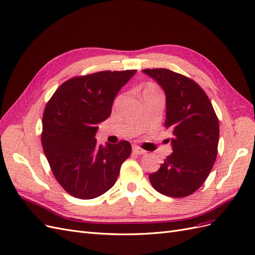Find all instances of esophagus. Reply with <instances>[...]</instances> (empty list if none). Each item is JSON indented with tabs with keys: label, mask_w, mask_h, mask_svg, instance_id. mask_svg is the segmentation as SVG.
Segmentation results:
<instances>
[{
	"label": "esophagus",
	"mask_w": 255,
	"mask_h": 255,
	"mask_svg": "<svg viewBox=\"0 0 255 255\" xmlns=\"http://www.w3.org/2000/svg\"><path fill=\"white\" fill-rule=\"evenodd\" d=\"M133 152L135 154H138V155H141V154L145 153V151L143 149H141L140 146H138V145H133Z\"/></svg>",
	"instance_id": "34e87169"
}]
</instances>
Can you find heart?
<instances>
[{"label": "heart", "instance_id": "obj_1", "mask_svg": "<svg viewBox=\"0 0 255 255\" xmlns=\"http://www.w3.org/2000/svg\"><path fill=\"white\" fill-rule=\"evenodd\" d=\"M153 94H160L158 88L156 86H154L152 84H149L148 86H146L142 92V96L143 95H153Z\"/></svg>", "mask_w": 255, "mask_h": 255}]
</instances>
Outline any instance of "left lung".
<instances>
[{
    "instance_id": "left-lung-1",
    "label": "left lung",
    "mask_w": 255,
    "mask_h": 255,
    "mask_svg": "<svg viewBox=\"0 0 255 255\" xmlns=\"http://www.w3.org/2000/svg\"><path fill=\"white\" fill-rule=\"evenodd\" d=\"M142 72L165 91V127L173 134V152L149 175L150 183L165 196L187 197L205 182L215 164L218 118L210 99L195 81L168 69H144Z\"/></svg>"
}]
</instances>
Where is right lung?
<instances>
[{"mask_svg":"<svg viewBox=\"0 0 255 255\" xmlns=\"http://www.w3.org/2000/svg\"><path fill=\"white\" fill-rule=\"evenodd\" d=\"M136 70L101 71L61 84L42 117L41 143L52 172L68 194L94 199L110 190L132 152L127 140L99 144L98 125L112 114L115 97Z\"/></svg>","mask_w":255,"mask_h":255,"instance_id":"obj_1","label":"right lung"}]
</instances>
